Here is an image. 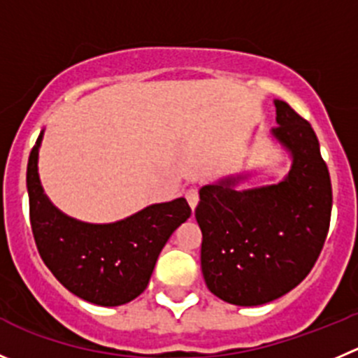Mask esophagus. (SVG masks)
Here are the masks:
<instances>
[{
    "mask_svg": "<svg viewBox=\"0 0 358 358\" xmlns=\"http://www.w3.org/2000/svg\"><path fill=\"white\" fill-rule=\"evenodd\" d=\"M186 200H188L189 207H192V209L195 210V207L199 206V189H196V188H189L188 192H186Z\"/></svg>",
    "mask_w": 358,
    "mask_h": 358,
    "instance_id": "obj_1",
    "label": "esophagus"
}]
</instances>
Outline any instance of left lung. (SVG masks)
<instances>
[{"label":"left lung","instance_id":"obj_1","mask_svg":"<svg viewBox=\"0 0 358 358\" xmlns=\"http://www.w3.org/2000/svg\"><path fill=\"white\" fill-rule=\"evenodd\" d=\"M271 137L290 155L275 185L237 189L250 173L200 188L206 285L228 304L262 306L294 290L315 265L330 224L332 186L311 124L287 101L274 100Z\"/></svg>","mask_w":358,"mask_h":358}]
</instances>
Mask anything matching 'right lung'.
I'll return each mask as SVG.
<instances>
[{
  "mask_svg": "<svg viewBox=\"0 0 358 358\" xmlns=\"http://www.w3.org/2000/svg\"><path fill=\"white\" fill-rule=\"evenodd\" d=\"M36 138L26 185L33 237L43 264L66 290L96 306H121L148 287L156 260L177 227L192 216L186 199L152 203L115 223H86L61 213L43 193Z\"/></svg>",
  "mask_w": 358,
  "mask_h": 358,
  "instance_id": "right-lung-1",
  "label": "right lung"
}]
</instances>
